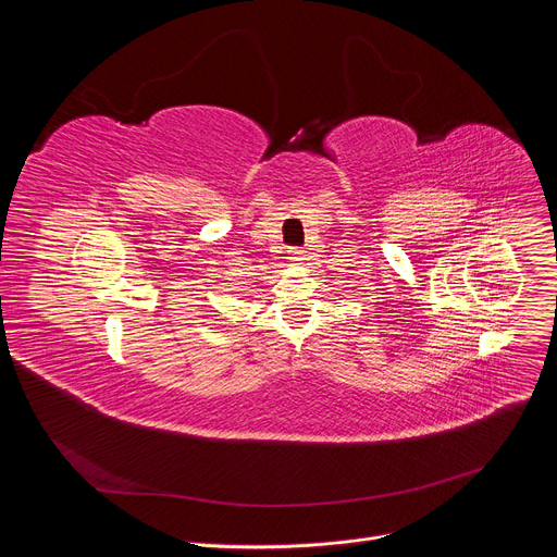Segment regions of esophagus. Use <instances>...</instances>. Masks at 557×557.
<instances>
[{
  "label": "esophagus",
  "mask_w": 557,
  "mask_h": 557,
  "mask_svg": "<svg viewBox=\"0 0 557 557\" xmlns=\"http://www.w3.org/2000/svg\"><path fill=\"white\" fill-rule=\"evenodd\" d=\"M288 256H290V260H293V262H301V260H304V251H301V247H293V249L288 251Z\"/></svg>",
  "instance_id": "obj_1"
}]
</instances>
